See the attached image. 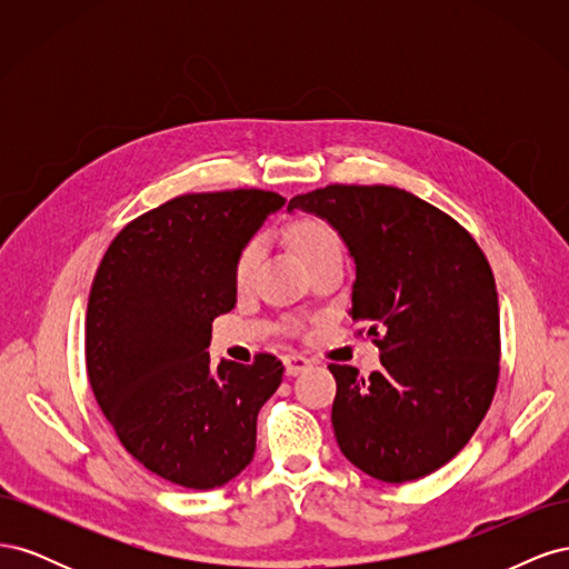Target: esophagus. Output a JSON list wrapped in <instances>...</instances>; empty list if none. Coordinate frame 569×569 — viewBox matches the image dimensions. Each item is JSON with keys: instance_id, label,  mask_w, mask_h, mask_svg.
<instances>
[{"instance_id": "1", "label": "esophagus", "mask_w": 569, "mask_h": 569, "mask_svg": "<svg viewBox=\"0 0 569 569\" xmlns=\"http://www.w3.org/2000/svg\"><path fill=\"white\" fill-rule=\"evenodd\" d=\"M282 363H284V370H287V375H301L303 370H308L311 368V360H308L306 356H299V353H287V356H282Z\"/></svg>"}]
</instances>
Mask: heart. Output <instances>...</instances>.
<instances>
[{
    "label": "heart",
    "instance_id": "heart-1",
    "mask_svg": "<svg viewBox=\"0 0 569 569\" xmlns=\"http://www.w3.org/2000/svg\"><path fill=\"white\" fill-rule=\"evenodd\" d=\"M289 239L295 244L297 253L303 258L306 266H313L316 261L325 256L341 253V242L337 232L327 226L325 220L318 218H299L297 222L289 226ZM263 256V239H251L247 247L239 251L234 261V282L237 287H249L258 263H261Z\"/></svg>",
    "mask_w": 569,
    "mask_h": 569
}]
</instances>
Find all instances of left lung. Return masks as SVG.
I'll return each mask as SVG.
<instances>
[{
    "instance_id": "1",
    "label": "left lung",
    "mask_w": 569,
    "mask_h": 569,
    "mask_svg": "<svg viewBox=\"0 0 569 569\" xmlns=\"http://www.w3.org/2000/svg\"><path fill=\"white\" fill-rule=\"evenodd\" d=\"M325 220L353 258L351 320L368 322L382 370L330 366L332 427L366 475L401 485L449 462L491 406L501 332L493 272L458 222L399 187L330 184L287 213Z\"/></svg>"
}]
</instances>
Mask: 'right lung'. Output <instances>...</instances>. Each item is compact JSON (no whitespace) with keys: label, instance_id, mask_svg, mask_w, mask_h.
<instances>
[{"label":"right lung","instance_id":"1","mask_svg":"<svg viewBox=\"0 0 569 569\" xmlns=\"http://www.w3.org/2000/svg\"><path fill=\"white\" fill-rule=\"evenodd\" d=\"M284 197L263 189L184 194L118 232L94 274L84 360L94 399L144 468L187 489H216L256 451L258 410L282 363L216 366L211 322L237 303L234 261Z\"/></svg>","mask_w":569,"mask_h":569}]
</instances>
